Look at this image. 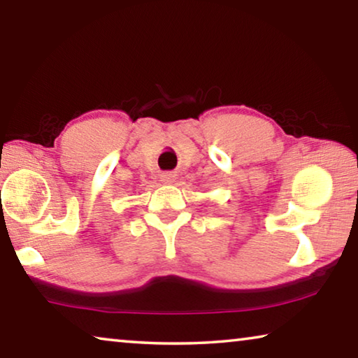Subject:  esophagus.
I'll use <instances>...</instances> for the list:
<instances>
[{
  "mask_svg": "<svg viewBox=\"0 0 358 358\" xmlns=\"http://www.w3.org/2000/svg\"><path fill=\"white\" fill-rule=\"evenodd\" d=\"M175 180H177V175H175L173 172H166V173L161 175V181H162V183H166V185H172Z\"/></svg>",
  "mask_w": 358,
  "mask_h": 358,
  "instance_id": "1",
  "label": "esophagus"
}]
</instances>
